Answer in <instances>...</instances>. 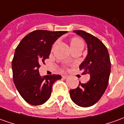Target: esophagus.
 Segmentation results:
<instances>
[{
	"mask_svg": "<svg viewBox=\"0 0 124 124\" xmlns=\"http://www.w3.org/2000/svg\"><path fill=\"white\" fill-rule=\"evenodd\" d=\"M68 77H69V76H68V75H63V76H62V78L66 79V78H68Z\"/></svg>",
	"mask_w": 124,
	"mask_h": 124,
	"instance_id": "obj_1",
	"label": "esophagus"
}]
</instances>
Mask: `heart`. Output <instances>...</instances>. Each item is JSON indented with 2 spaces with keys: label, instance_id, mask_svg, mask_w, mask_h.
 Returning <instances> with one entry per match:
<instances>
[{
  "label": "heart",
  "instance_id": "1",
  "mask_svg": "<svg viewBox=\"0 0 124 124\" xmlns=\"http://www.w3.org/2000/svg\"><path fill=\"white\" fill-rule=\"evenodd\" d=\"M70 47H74L78 45H83V41L78 38H73L70 39Z\"/></svg>",
  "mask_w": 124,
  "mask_h": 124
}]
</instances>
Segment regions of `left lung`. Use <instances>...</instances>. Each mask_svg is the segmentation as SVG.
Returning a JSON list of instances; mask_svg holds the SVG:
<instances>
[{
  "label": "left lung",
  "instance_id": "1",
  "mask_svg": "<svg viewBox=\"0 0 124 124\" xmlns=\"http://www.w3.org/2000/svg\"><path fill=\"white\" fill-rule=\"evenodd\" d=\"M73 32L84 39L88 54L79 66L83 74H90L86 83H79L77 89L70 91L72 101L77 105L88 107L95 104L105 91L109 83L111 62L108 50L98 38L82 30Z\"/></svg>",
  "mask_w": 124,
  "mask_h": 124
}]
</instances>
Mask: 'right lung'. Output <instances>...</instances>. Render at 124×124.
I'll return each mask as SVG.
<instances>
[{"instance_id":"right-lung-1","label":"right lung","mask_w":124,"mask_h":124,"mask_svg":"<svg viewBox=\"0 0 124 124\" xmlns=\"http://www.w3.org/2000/svg\"><path fill=\"white\" fill-rule=\"evenodd\" d=\"M67 31L35 30L23 38L15 50L12 61L13 80L23 99L32 105H39L49 99L52 85L61 75L41 77L39 68L49 58L52 47Z\"/></svg>"}]
</instances>
